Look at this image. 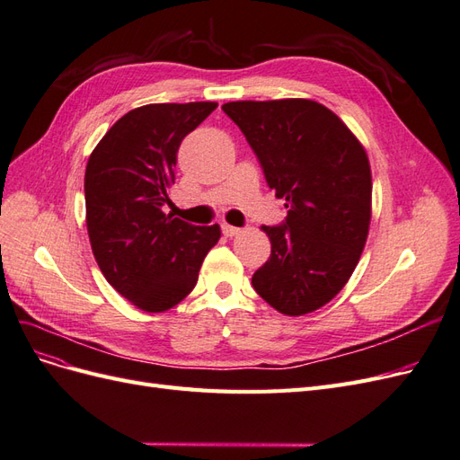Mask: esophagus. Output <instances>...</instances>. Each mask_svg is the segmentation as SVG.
Segmentation results:
<instances>
[{"label": "esophagus", "mask_w": 460, "mask_h": 460, "mask_svg": "<svg viewBox=\"0 0 460 460\" xmlns=\"http://www.w3.org/2000/svg\"><path fill=\"white\" fill-rule=\"evenodd\" d=\"M242 230L235 228V226H230V225H222V234L228 235V238H232V235H238Z\"/></svg>", "instance_id": "obj_1"}]
</instances>
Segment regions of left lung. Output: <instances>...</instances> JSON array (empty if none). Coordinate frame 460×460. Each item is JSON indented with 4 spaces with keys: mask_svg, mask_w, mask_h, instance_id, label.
<instances>
[{
    "mask_svg": "<svg viewBox=\"0 0 460 460\" xmlns=\"http://www.w3.org/2000/svg\"><path fill=\"white\" fill-rule=\"evenodd\" d=\"M222 111L288 208L282 225L262 226L272 249L252 284L276 311L313 313L340 294L367 243V151L338 115L311 100L230 102Z\"/></svg>",
    "mask_w": 460,
    "mask_h": 460,
    "instance_id": "obj_1",
    "label": "left lung"
}]
</instances>
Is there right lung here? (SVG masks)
Wrapping results in <instances>:
<instances>
[{"label": "right lung", "instance_id": "add662e5", "mask_svg": "<svg viewBox=\"0 0 460 460\" xmlns=\"http://www.w3.org/2000/svg\"><path fill=\"white\" fill-rule=\"evenodd\" d=\"M217 103H151L120 117L86 164V225L105 280L137 309L161 313L198 284L220 228L164 215L176 153Z\"/></svg>", "mask_w": 460, "mask_h": 460}]
</instances>
